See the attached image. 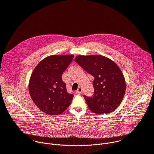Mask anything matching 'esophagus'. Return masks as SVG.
Listing matches in <instances>:
<instances>
[{
	"instance_id": "34e87169",
	"label": "esophagus",
	"mask_w": 154,
	"mask_h": 154,
	"mask_svg": "<svg viewBox=\"0 0 154 154\" xmlns=\"http://www.w3.org/2000/svg\"><path fill=\"white\" fill-rule=\"evenodd\" d=\"M82 92H83V90L81 87H79L78 90L76 91V93L78 94H81V93H82Z\"/></svg>"
}]
</instances>
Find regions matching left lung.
I'll return each mask as SVG.
<instances>
[{
	"label": "left lung",
	"instance_id": "8db88e82",
	"mask_svg": "<svg viewBox=\"0 0 154 154\" xmlns=\"http://www.w3.org/2000/svg\"><path fill=\"white\" fill-rule=\"evenodd\" d=\"M74 61L94 77L93 96H84L90 110L96 114L115 110L126 90L125 78L118 66L111 59L100 55H79Z\"/></svg>",
	"mask_w": 154,
	"mask_h": 154
}]
</instances>
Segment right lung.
Returning <instances> with one entry per match:
<instances>
[{
    "mask_svg": "<svg viewBox=\"0 0 154 154\" xmlns=\"http://www.w3.org/2000/svg\"><path fill=\"white\" fill-rule=\"evenodd\" d=\"M74 55H51L42 60L33 71L29 91L36 106L50 115L61 114L71 103L74 95L69 94L61 76Z\"/></svg>",
    "mask_w": 154,
    "mask_h": 154,
    "instance_id": "obj_1",
    "label": "right lung"
}]
</instances>
